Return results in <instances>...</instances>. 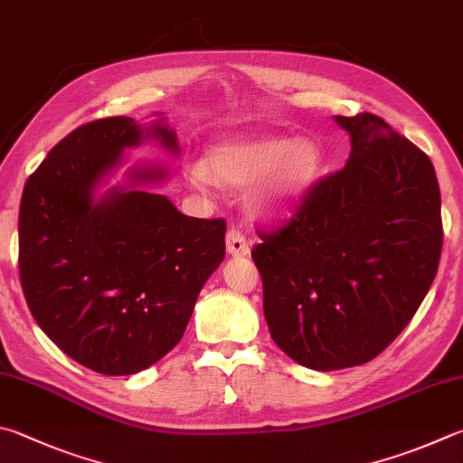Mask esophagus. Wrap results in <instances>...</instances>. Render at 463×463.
Returning <instances> with one entry per match:
<instances>
[{
    "instance_id": "esophagus-1",
    "label": "esophagus",
    "mask_w": 463,
    "mask_h": 463,
    "mask_svg": "<svg viewBox=\"0 0 463 463\" xmlns=\"http://www.w3.org/2000/svg\"><path fill=\"white\" fill-rule=\"evenodd\" d=\"M226 250H229V255L232 257L249 253V242L245 239V234H242L239 229H231L226 232Z\"/></svg>"
}]
</instances>
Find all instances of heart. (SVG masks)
<instances>
[{
  "mask_svg": "<svg viewBox=\"0 0 463 463\" xmlns=\"http://www.w3.org/2000/svg\"><path fill=\"white\" fill-rule=\"evenodd\" d=\"M326 157L316 139L288 136H237L216 141L204 162L186 165V178L198 190L214 186L250 188V203L260 213L289 214L314 190Z\"/></svg>",
  "mask_w": 463,
  "mask_h": 463,
  "instance_id": "b5f03b06",
  "label": "heart"
}]
</instances>
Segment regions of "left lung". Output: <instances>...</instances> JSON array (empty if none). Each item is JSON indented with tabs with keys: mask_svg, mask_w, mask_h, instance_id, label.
Returning a JSON list of instances; mask_svg holds the SVG:
<instances>
[{
	"mask_svg": "<svg viewBox=\"0 0 463 463\" xmlns=\"http://www.w3.org/2000/svg\"><path fill=\"white\" fill-rule=\"evenodd\" d=\"M334 121L350 136L346 165L250 253L273 342L322 373L368 363L405 330L443 245L431 159L373 113Z\"/></svg>",
	"mask_w": 463,
	"mask_h": 463,
	"instance_id": "left-lung-1",
	"label": "left lung"
}]
</instances>
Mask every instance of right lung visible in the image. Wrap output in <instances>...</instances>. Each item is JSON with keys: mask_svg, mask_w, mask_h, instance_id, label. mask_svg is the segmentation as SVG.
<instances>
[{"mask_svg": "<svg viewBox=\"0 0 463 463\" xmlns=\"http://www.w3.org/2000/svg\"><path fill=\"white\" fill-rule=\"evenodd\" d=\"M149 137L180 151L162 113L146 128L107 117L50 149L20 204V281L28 307L64 354L90 371H146L182 340L200 289L224 259L222 218L182 214L144 186L164 165H139L128 184L97 190L128 147Z\"/></svg>", "mask_w": 463, "mask_h": 463, "instance_id": "obj_1", "label": "right lung"}]
</instances>
